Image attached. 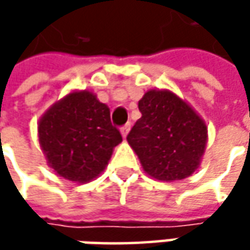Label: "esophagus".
Wrapping results in <instances>:
<instances>
[{"instance_id":"esophagus-1","label":"esophagus","mask_w":250,"mask_h":250,"mask_svg":"<svg viewBox=\"0 0 250 250\" xmlns=\"http://www.w3.org/2000/svg\"><path fill=\"white\" fill-rule=\"evenodd\" d=\"M130 130V124H125L122 128H121V133H122V136L124 138H126L128 136V133H129Z\"/></svg>"}]
</instances>
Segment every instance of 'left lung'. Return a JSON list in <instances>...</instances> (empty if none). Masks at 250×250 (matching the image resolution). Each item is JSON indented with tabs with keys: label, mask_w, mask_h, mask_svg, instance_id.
I'll list each match as a JSON object with an SVG mask.
<instances>
[{
	"label": "left lung",
	"mask_w": 250,
	"mask_h": 250,
	"mask_svg": "<svg viewBox=\"0 0 250 250\" xmlns=\"http://www.w3.org/2000/svg\"><path fill=\"white\" fill-rule=\"evenodd\" d=\"M142 117L126 136L150 177L172 182L190 177L207 143V126L188 103L169 90H149L139 100Z\"/></svg>",
	"instance_id": "obj_1"
}]
</instances>
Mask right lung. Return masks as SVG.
<instances>
[{"mask_svg": "<svg viewBox=\"0 0 250 250\" xmlns=\"http://www.w3.org/2000/svg\"><path fill=\"white\" fill-rule=\"evenodd\" d=\"M39 142L48 166L60 177L84 184L104 171L122 142L110 108L91 91H72L39 121Z\"/></svg>", "mask_w": 250, "mask_h": 250, "instance_id": "obj_1", "label": "right lung"}]
</instances>
